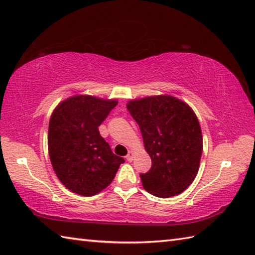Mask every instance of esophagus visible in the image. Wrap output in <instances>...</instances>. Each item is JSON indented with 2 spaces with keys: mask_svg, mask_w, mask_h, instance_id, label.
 <instances>
[{
  "mask_svg": "<svg viewBox=\"0 0 255 255\" xmlns=\"http://www.w3.org/2000/svg\"><path fill=\"white\" fill-rule=\"evenodd\" d=\"M132 158H133V153H132V151H129L128 154L126 155V160H127L128 162H131V161H132Z\"/></svg>",
  "mask_w": 255,
  "mask_h": 255,
  "instance_id": "34e87169",
  "label": "esophagus"
}]
</instances>
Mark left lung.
Listing matches in <instances>:
<instances>
[{"label": "left lung", "mask_w": 255, "mask_h": 255, "mask_svg": "<svg viewBox=\"0 0 255 255\" xmlns=\"http://www.w3.org/2000/svg\"><path fill=\"white\" fill-rule=\"evenodd\" d=\"M127 110L139 125L151 169L140 174L145 191L167 198L191 185L199 169L203 137L198 119L185 103L169 95L134 100Z\"/></svg>", "instance_id": "8db88e82"}]
</instances>
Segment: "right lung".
Instances as JSON below:
<instances>
[{"mask_svg": "<svg viewBox=\"0 0 255 255\" xmlns=\"http://www.w3.org/2000/svg\"><path fill=\"white\" fill-rule=\"evenodd\" d=\"M117 105L90 95L70 97L53 111L48 151L59 180L70 191L93 196L106 188L125 160L113 153L99 126Z\"/></svg>", "mask_w": 255, "mask_h": 255, "instance_id": "right-lung-1", "label": "right lung"}]
</instances>
